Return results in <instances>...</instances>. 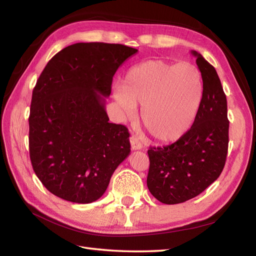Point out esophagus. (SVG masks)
<instances>
[{"label":"esophagus","mask_w":256,"mask_h":256,"mask_svg":"<svg viewBox=\"0 0 256 256\" xmlns=\"http://www.w3.org/2000/svg\"><path fill=\"white\" fill-rule=\"evenodd\" d=\"M130 142H131V148H132L133 150H142L143 144L140 140V138L136 136V135H132L131 138H130Z\"/></svg>","instance_id":"esophagus-1"}]
</instances>
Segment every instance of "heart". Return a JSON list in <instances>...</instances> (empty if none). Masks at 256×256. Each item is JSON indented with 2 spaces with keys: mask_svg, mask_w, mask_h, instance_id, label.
<instances>
[{
  "mask_svg": "<svg viewBox=\"0 0 256 256\" xmlns=\"http://www.w3.org/2000/svg\"><path fill=\"white\" fill-rule=\"evenodd\" d=\"M114 98L128 118L142 104L145 131L156 142L172 143L192 126L202 103L204 81L192 64L152 59L128 70Z\"/></svg>",
  "mask_w": 256,
  "mask_h": 256,
  "instance_id": "1",
  "label": "heart"
}]
</instances>
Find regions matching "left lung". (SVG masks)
<instances>
[{
    "mask_svg": "<svg viewBox=\"0 0 256 256\" xmlns=\"http://www.w3.org/2000/svg\"><path fill=\"white\" fill-rule=\"evenodd\" d=\"M204 81V98L188 133L162 148H150L148 187L166 204L184 202L208 188L224 170L229 144L226 96L214 67L192 50Z\"/></svg>",
    "mask_w": 256,
    "mask_h": 256,
    "instance_id": "1",
    "label": "left lung"
}]
</instances>
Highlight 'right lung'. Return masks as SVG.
<instances>
[{
  "instance_id": "1",
  "label": "right lung",
  "mask_w": 256,
  "mask_h": 256,
  "mask_svg": "<svg viewBox=\"0 0 256 256\" xmlns=\"http://www.w3.org/2000/svg\"><path fill=\"white\" fill-rule=\"evenodd\" d=\"M136 52L121 44L77 42L56 54L38 78L30 157L36 176L57 197L94 202L130 155L128 130L108 122L106 98L118 68Z\"/></svg>"
}]
</instances>
